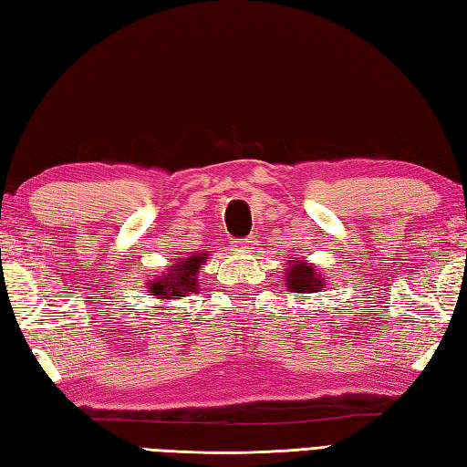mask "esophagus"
<instances>
[{"mask_svg":"<svg viewBox=\"0 0 467 467\" xmlns=\"http://www.w3.org/2000/svg\"><path fill=\"white\" fill-rule=\"evenodd\" d=\"M254 245H255V242L247 237V240H235L232 247L235 254H250L254 250Z\"/></svg>","mask_w":467,"mask_h":467,"instance_id":"34e87169","label":"esophagus"}]
</instances>
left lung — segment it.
<instances>
[{
    "label": "left lung",
    "instance_id": "obj_1",
    "mask_svg": "<svg viewBox=\"0 0 467 467\" xmlns=\"http://www.w3.org/2000/svg\"><path fill=\"white\" fill-rule=\"evenodd\" d=\"M284 282L289 292L294 294H317L326 287L327 277L319 269L309 264L304 257H292L285 260Z\"/></svg>",
    "mask_w": 467,
    "mask_h": 467
}]
</instances>
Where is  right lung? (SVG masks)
<instances>
[{
	"label": "right lung",
	"instance_id": "right-lung-1",
	"mask_svg": "<svg viewBox=\"0 0 467 467\" xmlns=\"http://www.w3.org/2000/svg\"><path fill=\"white\" fill-rule=\"evenodd\" d=\"M207 252L175 254L170 265L161 272L148 275L143 292L155 299H182L200 289V267L207 262Z\"/></svg>",
	"mask_w": 467,
	"mask_h": 467
}]
</instances>
